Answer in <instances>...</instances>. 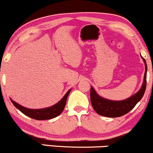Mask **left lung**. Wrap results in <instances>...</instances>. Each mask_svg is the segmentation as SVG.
Wrapping results in <instances>:
<instances>
[{"mask_svg": "<svg viewBox=\"0 0 153 153\" xmlns=\"http://www.w3.org/2000/svg\"><path fill=\"white\" fill-rule=\"evenodd\" d=\"M142 57V56H141ZM143 58L145 65V72L144 75L143 85L136 94L130 96L127 99L122 101H113L101 97L96 93L94 88H91V101L93 108L96 111L98 114L106 117H119L126 114L130 111L136 106L143 98L146 89V79H147V63L145 59Z\"/></svg>", "mask_w": 153, "mask_h": 153, "instance_id": "obj_1", "label": "left lung"}]
</instances>
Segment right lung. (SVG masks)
I'll use <instances>...</instances> for the list:
<instances>
[{
  "mask_svg": "<svg viewBox=\"0 0 153 153\" xmlns=\"http://www.w3.org/2000/svg\"><path fill=\"white\" fill-rule=\"evenodd\" d=\"M71 91V89H70L66 93L65 95L63 96L62 99L53 106L47 107V108H39V109H32V108H26V107L19 104L18 103L15 102L11 99H10L16 108H18L21 112H22L24 114L27 116V117L36 119V120H47V119L55 118L62 113V111L64 110L65 106L67 99H68V96Z\"/></svg>",
  "mask_w": 153,
  "mask_h": 153,
  "instance_id": "add662e5",
  "label": "right lung"
}]
</instances>
